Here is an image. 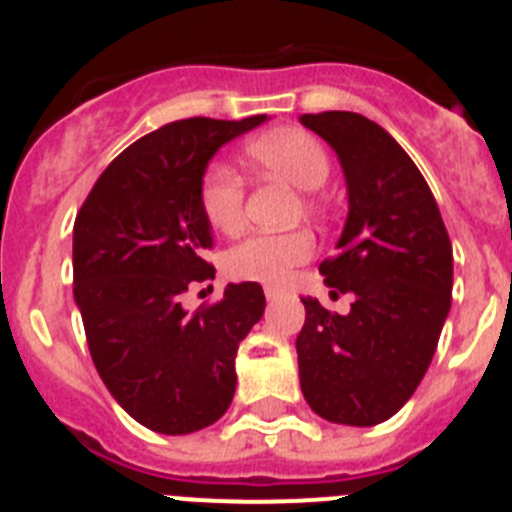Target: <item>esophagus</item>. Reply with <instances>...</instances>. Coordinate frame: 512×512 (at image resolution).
I'll return each instance as SVG.
<instances>
[{"instance_id": "obj_1", "label": "esophagus", "mask_w": 512, "mask_h": 512, "mask_svg": "<svg viewBox=\"0 0 512 512\" xmlns=\"http://www.w3.org/2000/svg\"><path fill=\"white\" fill-rule=\"evenodd\" d=\"M264 295H266V300H269V302H277L279 297H282V289H279V287H266Z\"/></svg>"}]
</instances>
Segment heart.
<instances>
[{"label":"heart","mask_w":512,"mask_h":512,"mask_svg":"<svg viewBox=\"0 0 512 512\" xmlns=\"http://www.w3.org/2000/svg\"><path fill=\"white\" fill-rule=\"evenodd\" d=\"M246 156L251 164L266 174L279 176L292 187L315 192L330 176V156L315 135L305 130L284 128L271 130L248 140ZM246 189L241 174L225 161H215L205 169L200 182V207L207 223L215 230L233 233L243 223ZM305 207L312 210L315 202L305 197ZM312 256V238L302 230L295 233H253L235 243L225 253V271L243 282L279 284L289 269L305 264Z\"/></svg>","instance_id":"obj_1"}]
</instances>
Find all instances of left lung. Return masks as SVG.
Segmentation results:
<instances>
[{
    "instance_id": "obj_1",
    "label": "left lung",
    "mask_w": 512,
    "mask_h": 512,
    "mask_svg": "<svg viewBox=\"0 0 512 512\" xmlns=\"http://www.w3.org/2000/svg\"><path fill=\"white\" fill-rule=\"evenodd\" d=\"M300 120L343 166L346 228L320 274L330 297L354 295L348 315L302 297L300 387L320 418L364 428L392 418L431 366L451 307V241L423 174L387 130L356 112Z\"/></svg>"
}]
</instances>
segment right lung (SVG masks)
<instances>
[{"label":"right lung","instance_id":"add662e5","mask_svg":"<svg viewBox=\"0 0 512 512\" xmlns=\"http://www.w3.org/2000/svg\"><path fill=\"white\" fill-rule=\"evenodd\" d=\"M266 120H176L112 161L74 223V300L89 354L120 408L156 433L184 436L223 418L238 343L264 315L261 284H228L187 312L192 282L215 279L200 182L210 158Z\"/></svg>","mask_w":512,"mask_h":512}]
</instances>
